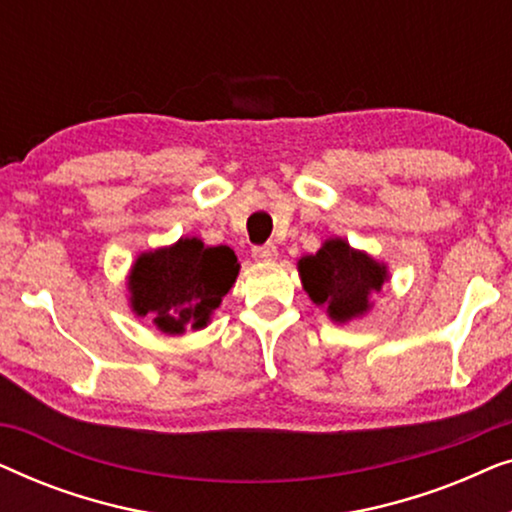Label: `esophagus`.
<instances>
[{"instance_id":"1","label":"esophagus","mask_w":512,"mask_h":512,"mask_svg":"<svg viewBox=\"0 0 512 512\" xmlns=\"http://www.w3.org/2000/svg\"><path fill=\"white\" fill-rule=\"evenodd\" d=\"M251 256H254L256 261H275L277 247H275V244H263V247H254Z\"/></svg>"}]
</instances>
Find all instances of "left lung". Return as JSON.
Wrapping results in <instances>:
<instances>
[{"mask_svg":"<svg viewBox=\"0 0 512 512\" xmlns=\"http://www.w3.org/2000/svg\"><path fill=\"white\" fill-rule=\"evenodd\" d=\"M298 275L312 303L324 307L335 324H347L373 310V296L382 291L389 270L342 237H328L317 254L300 258Z\"/></svg>","mask_w":512,"mask_h":512,"instance_id":"obj_1","label":"left lung"}]
</instances>
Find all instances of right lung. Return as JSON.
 Segmentation results:
<instances>
[{
	"mask_svg": "<svg viewBox=\"0 0 512 512\" xmlns=\"http://www.w3.org/2000/svg\"><path fill=\"white\" fill-rule=\"evenodd\" d=\"M240 275L235 251L209 247L200 237H179L170 247L142 251L128 272V303L137 317H151L165 335L200 331Z\"/></svg>",
	"mask_w": 512,
	"mask_h": 512,
	"instance_id": "add662e5",
	"label": "right lung"
}]
</instances>
